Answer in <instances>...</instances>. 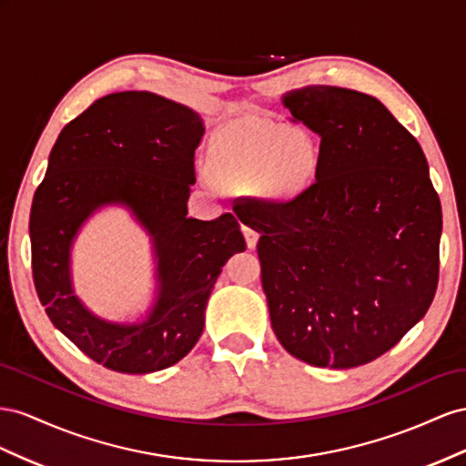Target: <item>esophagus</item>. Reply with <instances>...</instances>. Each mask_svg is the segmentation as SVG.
I'll return each mask as SVG.
<instances>
[{
	"instance_id": "esophagus-1",
	"label": "esophagus",
	"mask_w": 466,
	"mask_h": 466,
	"mask_svg": "<svg viewBox=\"0 0 466 466\" xmlns=\"http://www.w3.org/2000/svg\"><path fill=\"white\" fill-rule=\"evenodd\" d=\"M242 230H244V236H246V244H248V248H256V244H258V238H259L258 230L251 228V226H242Z\"/></svg>"
}]
</instances>
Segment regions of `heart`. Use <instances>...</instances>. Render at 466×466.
Listing matches in <instances>:
<instances>
[{
	"instance_id": "heart-1",
	"label": "heart",
	"mask_w": 466,
	"mask_h": 466,
	"mask_svg": "<svg viewBox=\"0 0 466 466\" xmlns=\"http://www.w3.org/2000/svg\"><path fill=\"white\" fill-rule=\"evenodd\" d=\"M316 171L309 137L263 118L226 125L212 142L210 174L226 185H254L265 177L275 193H295Z\"/></svg>"
}]
</instances>
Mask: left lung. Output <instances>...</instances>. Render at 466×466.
Returning a JSON list of instances; mask_svg holds the SVG:
<instances>
[{"label": "left lung", "instance_id": "left-lung-1", "mask_svg": "<svg viewBox=\"0 0 466 466\" xmlns=\"http://www.w3.org/2000/svg\"><path fill=\"white\" fill-rule=\"evenodd\" d=\"M283 103L320 148L307 189L242 208V222L261 234L271 328L304 363L365 365L394 348L435 297L440 197L421 146L373 96L314 86Z\"/></svg>", "mask_w": 466, "mask_h": 466}]
</instances>
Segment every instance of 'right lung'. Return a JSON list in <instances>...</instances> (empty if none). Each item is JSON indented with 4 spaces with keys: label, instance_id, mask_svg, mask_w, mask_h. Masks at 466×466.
I'll use <instances>...</instances> for the list:
<instances>
[{
    "label": "right lung",
    "instance_id": "right-lung-1",
    "mask_svg": "<svg viewBox=\"0 0 466 466\" xmlns=\"http://www.w3.org/2000/svg\"><path fill=\"white\" fill-rule=\"evenodd\" d=\"M203 118L150 91L97 99L66 125L31 207V263L36 295L50 322L93 361L144 375L176 365L203 334L217 279L246 240L232 212L217 220L187 217L195 150ZM127 204L155 238L158 302L135 327L93 317L71 292L69 246L90 212Z\"/></svg>",
    "mask_w": 466,
    "mask_h": 466
}]
</instances>
